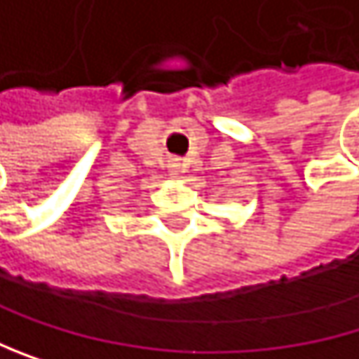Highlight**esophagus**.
<instances>
[{"label":"esophagus","mask_w":359,"mask_h":359,"mask_svg":"<svg viewBox=\"0 0 359 359\" xmlns=\"http://www.w3.org/2000/svg\"><path fill=\"white\" fill-rule=\"evenodd\" d=\"M177 173H180V165H177V163H173V165H171V175L175 177Z\"/></svg>","instance_id":"1"}]
</instances>
